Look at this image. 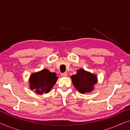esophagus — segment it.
Here are the masks:
<instances>
[{
    "mask_svg": "<svg viewBox=\"0 0 130 130\" xmlns=\"http://www.w3.org/2000/svg\"><path fill=\"white\" fill-rule=\"evenodd\" d=\"M61 75L62 77H67L68 76V73L67 72L62 73H61Z\"/></svg>",
    "mask_w": 130,
    "mask_h": 130,
    "instance_id": "1",
    "label": "esophagus"
}]
</instances>
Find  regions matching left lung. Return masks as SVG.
Returning <instances> with one entry per match:
<instances>
[{
	"label": "left lung",
	"instance_id": "left-lung-1",
	"mask_svg": "<svg viewBox=\"0 0 130 130\" xmlns=\"http://www.w3.org/2000/svg\"><path fill=\"white\" fill-rule=\"evenodd\" d=\"M71 79L75 88L82 94L92 92L94 89V85L98 82L96 75L84 69L77 70L76 74L71 76Z\"/></svg>",
	"mask_w": 130,
	"mask_h": 130
}]
</instances>
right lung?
<instances>
[{"label":"right lung","instance_id":"right-lung-1","mask_svg":"<svg viewBox=\"0 0 130 130\" xmlns=\"http://www.w3.org/2000/svg\"><path fill=\"white\" fill-rule=\"evenodd\" d=\"M57 79L58 77L55 72H50L46 69H42L31 75L29 79L30 88L31 90L34 89L37 94L47 93L53 88Z\"/></svg>","mask_w":130,"mask_h":130}]
</instances>
